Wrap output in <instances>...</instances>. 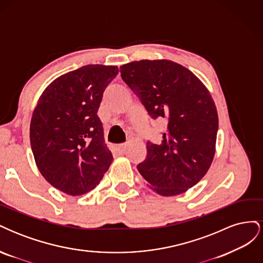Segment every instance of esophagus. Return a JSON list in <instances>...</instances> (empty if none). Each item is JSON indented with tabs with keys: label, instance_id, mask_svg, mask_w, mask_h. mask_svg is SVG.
I'll use <instances>...</instances> for the list:
<instances>
[{
	"label": "esophagus",
	"instance_id": "esophagus-1",
	"mask_svg": "<svg viewBox=\"0 0 263 263\" xmlns=\"http://www.w3.org/2000/svg\"><path fill=\"white\" fill-rule=\"evenodd\" d=\"M126 148H127V144H121V145H118V146L116 147L118 153H125Z\"/></svg>",
	"mask_w": 263,
	"mask_h": 263
}]
</instances>
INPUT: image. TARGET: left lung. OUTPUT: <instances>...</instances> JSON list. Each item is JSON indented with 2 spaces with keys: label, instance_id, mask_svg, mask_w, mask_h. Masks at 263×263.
Returning <instances> with one entry per match:
<instances>
[{
  "label": "left lung",
  "instance_id": "1",
  "mask_svg": "<svg viewBox=\"0 0 263 263\" xmlns=\"http://www.w3.org/2000/svg\"><path fill=\"white\" fill-rule=\"evenodd\" d=\"M119 69L148 114L168 123L160 144L147 142L138 171L162 196L186 192L209 171L215 155L218 115L211 93L189 69L170 60L133 61Z\"/></svg>",
  "mask_w": 263,
  "mask_h": 263
}]
</instances>
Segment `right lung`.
Here are the masks:
<instances>
[{
  "label": "right lung",
  "mask_w": 263,
  "mask_h": 263,
  "mask_svg": "<svg viewBox=\"0 0 263 263\" xmlns=\"http://www.w3.org/2000/svg\"><path fill=\"white\" fill-rule=\"evenodd\" d=\"M117 73L116 66L81 67L53 80L37 102L29 128L37 168L68 195L97 187L113 161L98 110Z\"/></svg>",
  "instance_id": "obj_1"
}]
</instances>
